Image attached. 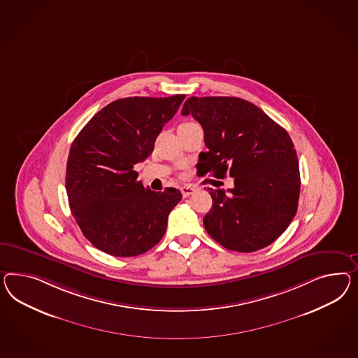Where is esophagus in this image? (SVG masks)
Segmentation results:
<instances>
[{"label":"esophagus","instance_id":"34e87169","mask_svg":"<svg viewBox=\"0 0 358 358\" xmlns=\"http://www.w3.org/2000/svg\"><path fill=\"white\" fill-rule=\"evenodd\" d=\"M181 193H182L184 198L190 196L192 194L195 193V187H194L193 185H185V186L181 187Z\"/></svg>","mask_w":358,"mask_h":358}]
</instances>
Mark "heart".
Segmentation results:
<instances>
[{
    "instance_id": "1",
    "label": "heart",
    "mask_w": 358,
    "mask_h": 358,
    "mask_svg": "<svg viewBox=\"0 0 358 358\" xmlns=\"http://www.w3.org/2000/svg\"><path fill=\"white\" fill-rule=\"evenodd\" d=\"M190 124H194V122H184V124H181L180 126L190 125Z\"/></svg>"
}]
</instances>
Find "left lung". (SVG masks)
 <instances>
[{
    "label": "left lung",
    "mask_w": 358,
    "mask_h": 358,
    "mask_svg": "<svg viewBox=\"0 0 358 358\" xmlns=\"http://www.w3.org/2000/svg\"><path fill=\"white\" fill-rule=\"evenodd\" d=\"M182 116L202 125L207 152L198 174L234 180L231 195L208 187L213 208L203 225L228 250L257 252L288 228L299 207L300 168L284 127L261 108L240 97H189Z\"/></svg>",
    "instance_id": "left-lung-1"
}]
</instances>
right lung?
<instances>
[{"label":"right lung","instance_id":"add662e5","mask_svg":"<svg viewBox=\"0 0 358 358\" xmlns=\"http://www.w3.org/2000/svg\"><path fill=\"white\" fill-rule=\"evenodd\" d=\"M184 99H118L99 110L71 143L69 206L85 237L99 250L136 257L163 238L168 215L182 194L174 187L160 193L145 187L134 165L152 154L156 136Z\"/></svg>","mask_w":358,"mask_h":358}]
</instances>
